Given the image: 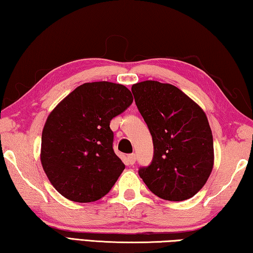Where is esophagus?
I'll list each match as a JSON object with an SVG mask.
<instances>
[{"mask_svg": "<svg viewBox=\"0 0 253 253\" xmlns=\"http://www.w3.org/2000/svg\"><path fill=\"white\" fill-rule=\"evenodd\" d=\"M135 155L134 154H130V155H127V163H129L130 165H133L134 163H135Z\"/></svg>", "mask_w": 253, "mask_h": 253, "instance_id": "esophagus-1", "label": "esophagus"}]
</instances>
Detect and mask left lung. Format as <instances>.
I'll return each instance as SVG.
<instances>
[{"instance_id":"left-lung-1","label":"left lung","mask_w":253,"mask_h":253,"mask_svg":"<svg viewBox=\"0 0 253 253\" xmlns=\"http://www.w3.org/2000/svg\"><path fill=\"white\" fill-rule=\"evenodd\" d=\"M131 90L154 142L153 161L140 167V177L162 199H190L206 184L213 166L207 116L173 84L146 80Z\"/></svg>"}]
</instances>
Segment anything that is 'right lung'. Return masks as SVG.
Listing matches in <instances>:
<instances>
[{
  "label": "right lung",
  "instance_id": "right-lung-1",
  "mask_svg": "<svg viewBox=\"0 0 253 253\" xmlns=\"http://www.w3.org/2000/svg\"><path fill=\"white\" fill-rule=\"evenodd\" d=\"M132 102L123 84L97 81L77 87L50 112L41 162L57 192L76 203H91L110 192L126 169L113 150L110 123Z\"/></svg>",
  "mask_w": 253,
  "mask_h": 253
}]
</instances>
